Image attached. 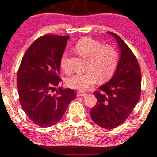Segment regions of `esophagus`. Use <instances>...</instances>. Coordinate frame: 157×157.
Listing matches in <instances>:
<instances>
[{
	"mask_svg": "<svg viewBox=\"0 0 157 157\" xmlns=\"http://www.w3.org/2000/svg\"><path fill=\"white\" fill-rule=\"evenodd\" d=\"M85 94H86V93L84 92H77V96L78 97H84L85 96Z\"/></svg>",
	"mask_w": 157,
	"mask_h": 157,
	"instance_id": "obj_1",
	"label": "esophagus"
}]
</instances>
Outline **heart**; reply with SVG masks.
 Instances as JSON below:
<instances>
[{"label": "heart", "instance_id": "heart-1", "mask_svg": "<svg viewBox=\"0 0 157 157\" xmlns=\"http://www.w3.org/2000/svg\"><path fill=\"white\" fill-rule=\"evenodd\" d=\"M74 49L82 57L88 59L87 72L73 74L66 78L67 86L73 90H86L95 84L97 80L104 82L111 78L119 63V56L117 49L110 45L92 38L85 37L75 44ZM67 51H64L60 57V67L63 71H68Z\"/></svg>", "mask_w": 157, "mask_h": 157}]
</instances>
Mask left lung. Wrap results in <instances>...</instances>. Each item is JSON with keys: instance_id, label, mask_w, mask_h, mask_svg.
Masks as SVG:
<instances>
[{"instance_id": "1", "label": "left lung", "mask_w": 157, "mask_h": 157, "mask_svg": "<svg viewBox=\"0 0 157 157\" xmlns=\"http://www.w3.org/2000/svg\"><path fill=\"white\" fill-rule=\"evenodd\" d=\"M117 40L120 58L115 73L109 82L93 92L97 104L90 116L96 124L113 129L121 124L132 113L140 99L141 71L136 57L118 35L108 32Z\"/></svg>"}]
</instances>
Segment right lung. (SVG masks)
I'll list each match as a JSON object with an SVG mask.
<instances>
[{
  "label": "right lung",
  "mask_w": 157,
  "mask_h": 157,
  "mask_svg": "<svg viewBox=\"0 0 157 157\" xmlns=\"http://www.w3.org/2000/svg\"><path fill=\"white\" fill-rule=\"evenodd\" d=\"M68 38L52 35L38 38L25 53L17 72L20 105L29 119L41 127L57 124L76 97L75 91L62 87L50 94L61 81L60 57Z\"/></svg>",
  "instance_id": "1"
}]
</instances>
